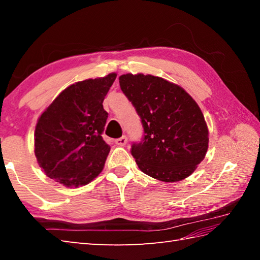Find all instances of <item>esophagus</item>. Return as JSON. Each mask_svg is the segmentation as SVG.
<instances>
[{
  "label": "esophagus",
  "mask_w": 260,
  "mask_h": 260,
  "mask_svg": "<svg viewBox=\"0 0 260 260\" xmlns=\"http://www.w3.org/2000/svg\"><path fill=\"white\" fill-rule=\"evenodd\" d=\"M115 143L118 146H125L127 144V137L126 136H121V137H119V139L116 140Z\"/></svg>",
  "instance_id": "34e87169"
}]
</instances>
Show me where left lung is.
<instances>
[{
  "label": "left lung",
  "instance_id": "obj_1",
  "mask_svg": "<svg viewBox=\"0 0 260 260\" xmlns=\"http://www.w3.org/2000/svg\"><path fill=\"white\" fill-rule=\"evenodd\" d=\"M119 86L144 128V139L131 151L142 172L163 182L191 175L209 144L208 126L194 99L179 85L152 75H121Z\"/></svg>",
  "mask_w": 260,
  "mask_h": 260
}]
</instances>
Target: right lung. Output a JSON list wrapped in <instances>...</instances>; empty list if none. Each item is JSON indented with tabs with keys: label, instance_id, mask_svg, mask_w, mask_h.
<instances>
[{
	"label": "right lung",
	"instance_id": "right-lung-1",
	"mask_svg": "<svg viewBox=\"0 0 260 260\" xmlns=\"http://www.w3.org/2000/svg\"><path fill=\"white\" fill-rule=\"evenodd\" d=\"M115 73L66 88L38 119L35 154L49 178L64 186L86 185L104 169L110 147L102 134L108 114L105 96Z\"/></svg>",
	"mask_w": 260,
	"mask_h": 260
}]
</instances>
